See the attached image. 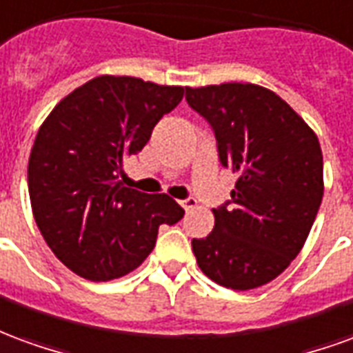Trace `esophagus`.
<instances>
[{
  "instance_id": "esophagus-1",
  "label": "esophagus",
  "mask_w": 353,
  "mask_h": 353,
  "mask_svg": "<svg viewBox=\"0 0 353 353\" xmlns=\"http://www.w3.org/2000/svg\"><path fill=\"white\" fill-rule=\"evenodd\" d=\"M180 205H182L184 210H194V208H197V201H195L194 197H188L184 201H180Z\"/></svg>"
}]
</instances>
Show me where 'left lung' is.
<instances>
[{
  "mask_svg": "<svg viewBox=\"0 0 353 353\" xmlns=\"http://www.w3.org/2000/svg\"><path fill=\"white\" fill-rule=\"evenodd\" d=\"M186 101L212 125L222 165L239 174L231 207L212 208V233L192 241L197 265L223 288H259L297 258L316 220L320 141L280 95L258 84L186 88Z\"/></svg>",
  "mask_w": 353,
  "mask_h": 353,
  "instance_id": "8db88e82",
  "label": "left lung"
}]
</instances>
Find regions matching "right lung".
Returning a JSON list of instances; mask_svg holds the SVG:
<instances>
[{
	"instance_id": "1",
	"label": "right lung",
	"mask_w": 353,
	"mask_h": 353,
	"mask_svg": "<svg viewBox=\"0 0 353 353\" xmlns=\"http://www.w3.org/2000/svg\"><path fill=\"white\" fill-rule=\"evenodd\" d=\"M182 97V86L101 74L65 95L41 123L28 163L33 218L74 274L120 279L145 261L161 223L184 216L169 195L118 180L123 161L143 150Z\"/></svg>"
}]
</instances>
